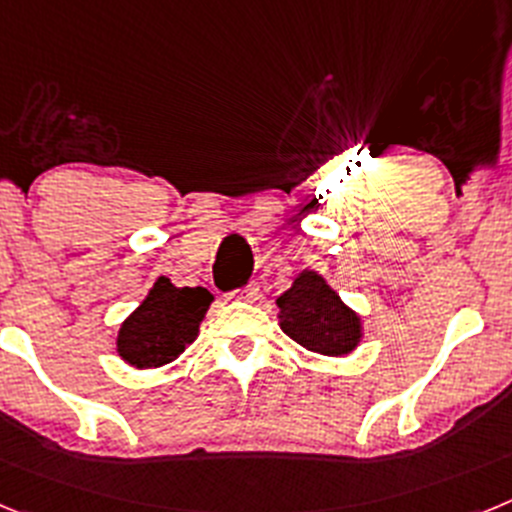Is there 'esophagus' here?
<instances>
[{
    "label": "esophagus",
    "mask_w": 512,
    "mask_h": 512,
    "mask_svg": "<svg viewBox=\"0 0 512 512\" xmlns=\"http://www.w3.org/2000/svg\"><path fill=\"white\" fill-rule=\"evenodd\" d=\"M235 297H238V300H256V297H259V287L238 289V292H235Z\"/></svg>",
    "instance_id": "esophagus-1"
}]
</instances>
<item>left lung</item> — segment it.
I'll list each match as a JSON object with an SVG mask.
<instances>
[{
	"label": "left lung",
	"instance_id": "8db88e82",
	"mask_svg": "<svg viewBox=\"0 0 512 512\" xmlns=\"http://www.w3.org/2000/svg\"><path fill=\"white\" fill-rule=\"evenodd\" d=\"M277 305L282 310V330L307 351L343 356L359 343V315L348 310L315 271H302L295 284L279 297Z\"/></svg>",
	"mask_w": 512,
	"mask_h": 512
}]
</instances>
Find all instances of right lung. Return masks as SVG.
I'll list each match as a JSON object with an SVG mask.
<instances>
[{"mask_svg":"<svg viewBox=\"0 0 512 512\" xmlns=\"http://www.w3.org/2000/svg\"><path fill=\"white\" fill-rule=\"evenodd\" d=\"M210 302L205 287H174L161 277L143 305L122 323L117 354L138 369L169 364L197 338Z\"/></svg>","mask_w":512,"mask_h":512,"instance_id":"1","label":"right lung"}]
</instances>
